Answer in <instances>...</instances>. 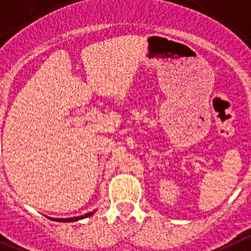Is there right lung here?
Returning <instances> with one entry per match:
<instances>
[{
  "label": "right lung",
  "mask_w": 251,
  "mask_h": 251,
  "mask_svg": "<svg viewBox=\"0 0 251 251\" xmlns=\"http://www.w3.org/2000/svg\"><path fill=\"white\" fill-rule=\"evenodd\" d=\"M92 214H94V212H90V213H86L85 216H81V217H75V218H61V219H56L55 221L58 222H75V221H78V219H82V218H87V217H91Z\"/></svg>",
  "instance_id": "right-lung-1"
}]
</instances>
